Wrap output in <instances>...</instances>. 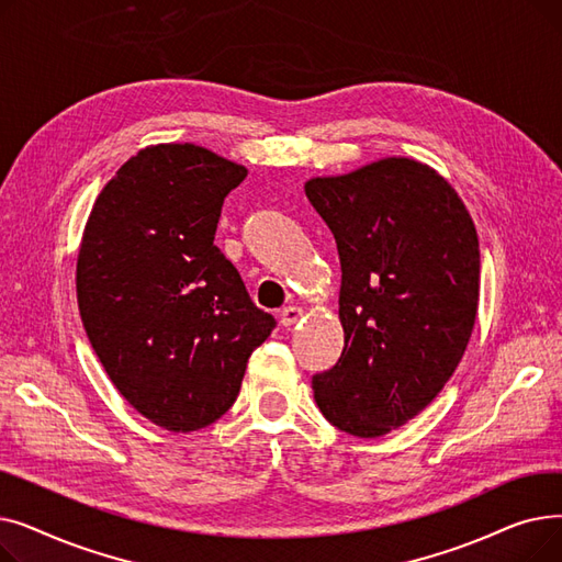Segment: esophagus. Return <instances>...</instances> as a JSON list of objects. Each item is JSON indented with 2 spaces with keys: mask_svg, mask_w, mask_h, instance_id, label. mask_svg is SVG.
Segmentation results:
<instances>
[{
  "mask_svg": "<svg viewBox=\"0 0 562 562\" xmlns=\"http://www.w3.org/2000/svg\"><path fill=\"white\" fill-rule=\"evenodd\" d=\"M301 316H303V310H301V307L289 305V307H284V310L280 312V323H282L284 328H291V326H296V323L301 321Z\"/></svg>",
  "mask_w": 562,
  "mask_h": 562,
  "instance_id": "esophagus-1",
  "label": "esophagus"
}]
</instances>
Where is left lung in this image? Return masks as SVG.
<instances>
[{"label":"left lung","instance_id":"1","mask_svg":"<svg viewBox=\"0 0 562 562\" xmlns=\"http://www.w3.org/2000/svg\"><path fill=\"white\" fill-rule=\"evenodd\" d=\"M305 193L341 261L337 364L312 378L333 426L380 437L445 390L474 330L479 234L456 189L430 166L387 157Z\"/></svg>","mask_w":562,"mask_h":562}]
</instances>
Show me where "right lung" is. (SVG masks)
<instances>
[{
  "instance_id": "1",
  "label": "right lung",
  "mask_w": 562,
  "mask_h": 562,
  "mask_svg": "<svg viewBox=\"0 0 562 562\" xmlns=\"http://www.w3.org/2000/svg\"><path fill=\"white\" fill-rule=\"evenodd\" d=\"M246 175L193 143L147 145L83 227L77 303L88 341L123 398L170 432L221 419L276 328L214 246L223 200Z\"/></svg>"
}]
</instances>
